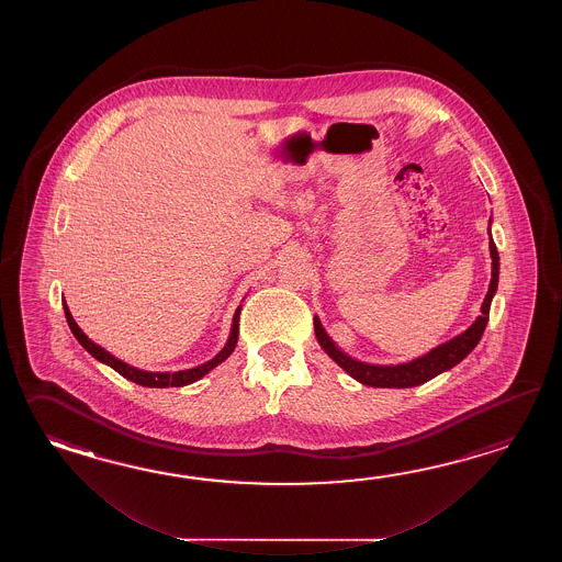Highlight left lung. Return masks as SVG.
<instances>
[{"instance_id":"1","label":"left lung","mask_w":562,"mask_h":562,"mask_svg":"<svg viewBox=\"0 0 562 562\" xmlns=\"http://www.w3.org/2000/svg\"><path fill=\"white\" fill-rule=\"evenodd\" d=\"M490 223H492V218H490ZM490 257H492V279H490L488 293H486L484 303L480 307L482 315H477L476 322L472 323L467 331L456 335L454 339L446 341L442 346L434 347L426 356L412 359L407 363H397V366H373V363L358 361V359L349 358L346 351H341L339 347L335 346L334 339L323 329L319 317L315 315L313 327H315L319 346L323 347V351L329 358L334 359L339 368H344L353 380H358L363 385H371V387H414V385L430 382L431 378L440 375L442 371L452 370L462 359L467 358L468 353L477 346L480 337L486 329L490 303H492V297L498 289V273H501V257H498L492 235H490Z\"/></svg>"}]
</instances>
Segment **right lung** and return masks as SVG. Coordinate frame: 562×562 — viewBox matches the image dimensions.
<instances>
[{"mask_svg": "<svg viewBox=\"0 0 562 562\" xmlns=\"http://www.w3.org/2000/svg\"><path fill=\"white\" fill-rule=\"evenodd\" d=\"M61 305H64V313H66V322L70 325V329H72L74 337L78 339V344L85 347L86 351H88L92 358L98 359L100 363H106L112 370L119 371L122 378L138 383V385H144V387H180V385H189V383L199 382L203 375H206L211 370H215L218 363H223V361L235 351L237 339H239L240 305L237 307V311H235L227 344H225V347H223L211 361L201 363V366L191 368V370H180L175 371V373H170V371H144L138 370V368H132L128 363H124L122 359L114 358L104 347H100L98 344H94L92 339H88V335L78 327V323L74 322L72 313L68 310L66 301H61Z\"/></svg>", "mask_w": 562, "mask_h": 562, "instance_id": "right-lung-1", "label": "right lung"}]
</instances>
